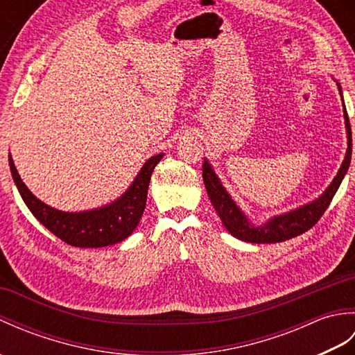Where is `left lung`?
<instances>
[{"label":"left lung","instance_id":"1","mask_svg":"<svg viewBox=\"0 0 355 355\" xmlns=\"http://www.w3.org/2000/svg\"><path fill=\"white\" fill-rule=\"evenodd\" d=\"M337 87H338V92H340V85L337 84ZM343 110H345L346 131H348V150H346L345 160L340 166V169H338L336 178L333 180V183H331L328 189L323 192L322 197L310 202V205L299 207L285 215L275 216L273 220H270L267 224L259 225V227H254V225L248 223L245 215L241 212L238 206L229 197V193L225 192V189L220 183V180H218L214 169L210 168L207 160H205V163H202V180H205L207 195L210 201H212L216 214L220 215L224 227L227 229L233 236L241 241H245V243H256V244L282 243V241L302 235V233H305L306 230H310L313 225L318 224L322 215L325 214V210L331 205V201H333L338 186H340L345 173L348 171L349 163H351V154H352L351 125H349L348 112H346V108Z\"/></svg>","mask_w":355,"mask_h":355}]
</instances>
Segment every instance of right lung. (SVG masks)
Returning a JSON list of instances; mask_svg holds the SVG:
<instances>
[{"label":"right lung","mask_w":355,"mask_h":355,"mask_svg":"<svg viewBox=\"0 0 355 355\" xmlns=\"http://www.w3.org/2000/svg\"><path fill=\"white\" fill-rule=\"evenodd\" d=\"M162 157L163 154L150 157L139 172V175L135 177L130 189L112 205L80 214L61 212V210L44 205L22 183L10 155L9 166L21 198L24 200L30 212L45 229H49L53 235L69 245L96 248L120 243L137 227L143 210L146 207L150 175Z\"/></svg>","instance_id":"add662e5"}]
</instances>
